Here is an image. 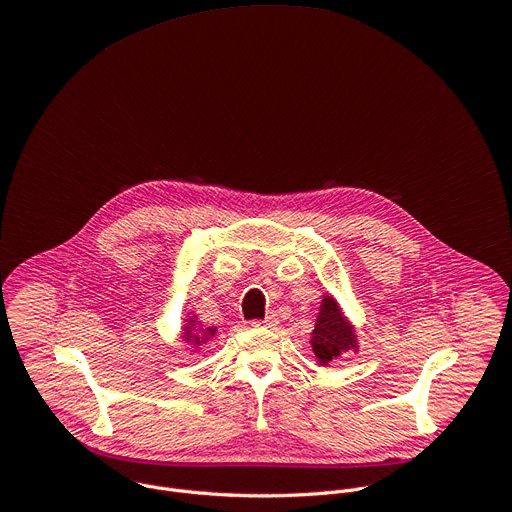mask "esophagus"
<instances>
[{
  "label": "esophagus",
  "instance_id": "esophagus-1",
  "mask_svg": "<svg viewBox=\"0 0 512 512\" xmlns=\"http://www.w3.org/2000/svg\"><path fill=\"white\" fill-rule=\"evenodd\" d=\"M277 315L275 313H269L265 319H259V321H253L257 327H273V325H277Z\"/></svg>",
  "mask_w": 512,
  "mask_h": 512
}]
</instances>
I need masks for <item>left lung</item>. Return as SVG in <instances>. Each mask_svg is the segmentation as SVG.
I'll use <instances>...</instances> for the list:
<instances>
[{
    "instance_id": "obj_1",
    "label": "left lung",
    "mask_w": 512,
    "mask_h": 512,
    "mask_svg": "<svg viewBox=\"0 0 512 512\" xmlns=\"http://www.w3.org/2000/svg\"><path fill=\"white\" fill-rule=\"evenodd\" d=\"M311 348L319 366L337 362L348 352H358L356 329L331 295L321 299L315 329L311 331Z\"/></svg>"
}]
</instances>
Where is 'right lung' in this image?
<instances>
[{
  "instance_id": "1",
  "label": "right lung",
  "mask_w": 512,
  "mask_h": 512,
  "mask_svg": "<svg viewBox=\"0 0 512 512\" xmlns=\"http://www.w3.org/2000/svg\"><path fill=\"white\" fill-rule=\"evenodd\" d=\"M217 333V327H203L197 317H189L185 327H183V339L187 344H191L193 348H201L203 344H207L209 339Z\"/></svg>"
}]
</instances>
